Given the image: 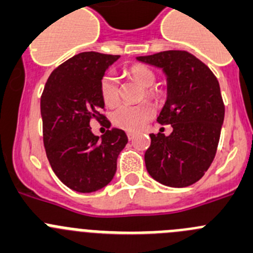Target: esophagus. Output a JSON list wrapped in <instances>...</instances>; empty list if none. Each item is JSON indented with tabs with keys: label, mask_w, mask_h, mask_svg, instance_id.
Returning a JSON list of instances; mask_svg holds the SVG:
<instances>
[{
	"label": "esophagus",
	"mask_w": 253,
	"mask_h": 253,
	"mask_svg": "<svg viewBox=\"0 0 253 253\" xmlns=\"http://www.w3.org/2000/svg\"><path fill=\"white\" fill-rule=\"evenodd\" d=\"M136 136L135 132H127V137H128V140H133Z\"/></svg>",
	"instance_id": "obj_1"
}]
</instances>
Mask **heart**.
Returning <instances> with one entry per match:
<instances>
[{
	"label": "heart",
	"instance_id": "1",
	"mask_svg": "<svg viewBox=\"0 0 253 253\" xmlns=\"http://www.w3.org/2000/svg\"><path fill=\"white\" fill-rule=\"evenodd\" d=\"M128 74L133 81L146 88L145 94L147 98L158 99L160 97V92L152 87L156 82L154 70L145 65H133L128 69ZM99 94H101L103 103L108 107L115 106L120 101L121 87H120V81L115 73L107 72L106 74H103L101 82H99ZM154 107L147 102L137 104V106L121 104V106L116 107L113 112L111 113V120H112V124L118 128L135 132L146 126V124L154 117Z\"/></svg>",
	"mask_w": 253,
	"mask_h": 253
}]
</instances>
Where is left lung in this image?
I'll return each instance as SVG.
<instances>
[{"instance_id":"8db88e82","label":"left lung","mask_w":253,"mask_h":253,"mask_svg":"<svg viewBox=\"0 0 253 253\" xmlns=\"http://www.w3.org/2000/svg\"><path fill=\"white\" fill-rule=\"evenodd\" d=\"M137 60L161 68L168 77V99L158 117L171 125L169 136L151 133L145 164L155 180L172 188L197 183L217 152L224 103L218 79L203 61L184 50H168Z\"/></svg>"}]
</instances>
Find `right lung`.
I'll return each mask as SVG.
<instances>
[{
    "mask_svg": "<svg viewBox=\"0 0 253 253\" xmlns=\"http://www.w3.org/2000/svg\"><path fill=\"white\" fill-rule=\"evenodd\" d=\"M120 55L87 51L53 70L42 94V137L53 171L68 188L93 193L110 184L126 146L125 131L112 128L99 138L90 121L101 124L104 103L99 82Z\"/></svg>",
    "mask_w": 253,
    "mask_h": 253,
    "instance_id": "right-lung-1",
    "label": "right lung"
}]
</instances>
